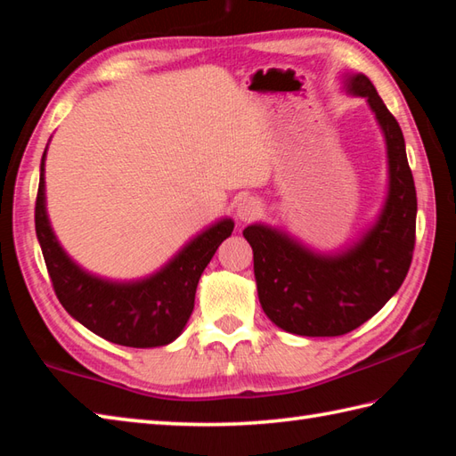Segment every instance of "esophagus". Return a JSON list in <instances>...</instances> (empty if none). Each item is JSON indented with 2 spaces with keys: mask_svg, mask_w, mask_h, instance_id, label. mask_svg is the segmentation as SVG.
Instances as JSON below:
<instances>
[{
  "mask_svg": "<svg viewBox=\"0 0 456 456\" xmlns=\"http://www.w3.org/2000/svg\"><path fill=\"white\" fill-rule=\"evenodd\" d=\"M259 212H261V202L256 197H241L236 202V216L241 222L254 220L256 216H259Z\"/></svg>",
  "mask_w": 456,
  "mask_h": 456,
  "instance_id": "esophagus-1",
  "label": "esophagus"
}]
</instances>
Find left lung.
<instances>
[{"mask_svg":"<svg viewBox=\"0 0 456 456\" xmlns=\"http://www.w3.org/2000/svg\"><path fill=\"white\" fill-rule=\"evenodd\" d=\"M349 95L365 97L387 140L388 195L374 224L343 249L322 254L285 230L251 224L257 297L267 318L289 333L333 338L353 331L396 295L416 244L418 197L402 128L365 74L343 76Z\"/></svg>","mask_w":456,"mask_h":456,"instance_id":"obj_1","label":"left lung"}]
</instances>
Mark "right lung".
<instances>
[{"mask_svg": "<svg viewBox=\"0 0 456 456\" xmlns=\"http://www.w3.org/2000/svg\"><path fill=\"white\" fill-rule=\"evenodd\" d=\"M45 159L35 205V228L60 305L89 331L125 347H159L179 338L195 308L202 271L234 222L222 218L181 248L159 271L136 281H110L79 267L56 240L46 215Z\"/></svg>", "mask_w": 456, "mask_h": 456, "instance_id": "obj_1", "label": "right lung"}]
</instances>
